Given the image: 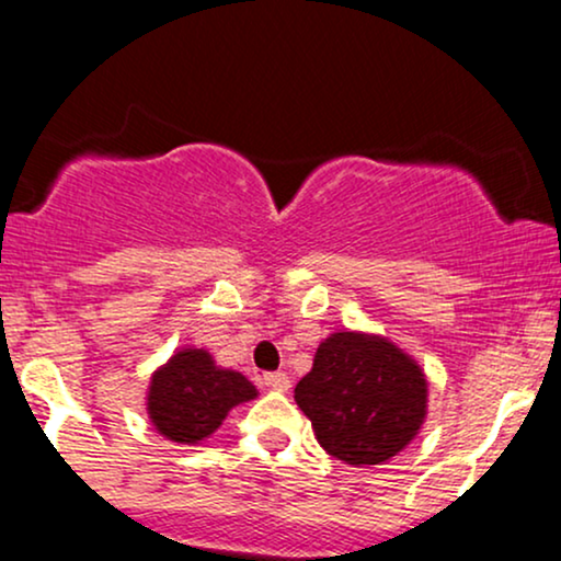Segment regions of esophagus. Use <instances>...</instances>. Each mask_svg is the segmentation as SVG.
Masks as SVG:
<instances>
[{
    "instance_id": "esophagus-1",
    "label": "esophagus",
    "mask_w": 561,
    "mask_h": 561,
    "mask_svg": "<svg viewBox=\"0 0 561 561\" xmlns=\"http://www.w3.org/2000/svg\"><path fill=\"white\" fill-rule=\"evenodd\" d=\"M261 382L266 385L268 390H279V392H285L289 388V377L282 375V371H268V375L261 377Z\"/></svg>"
}]
</instances>
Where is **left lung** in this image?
<instances>
[{"label":"left lung","mask_w":561,"mask_h":561,"mask_svg":"<svg viewBox=\"0 0 561 561\" xmlns=\"http://www.w3.org/2000/svg\"><path fill=\"white\" fill-rule=\"evenodd\" d=\"M295 401L321 448L353 467L385 465L427 416L422 366L379 334L334 332L295 385Z\"/></svg>","instance_id":"obj_1"}]
</instances>
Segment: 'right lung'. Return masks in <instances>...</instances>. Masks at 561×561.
<instances>
[{"instance_id": "1", "label": "right lung", "mask_w": 561, "mask_h": 561, "mask_svg": "<svg viewBox=\"0 0 561 561\" xmlns=\"http://www.w3.org/2000/svg\"><path fill=\"white\" fill-rule=\"evenodd\" d=\"M255 396V385L240 371L216 366L203 347H182L152 375L147 414L163 437L197 446L221 427L234 405Z\"/></svg>"}]
</instances>
